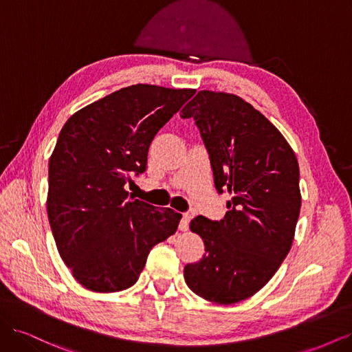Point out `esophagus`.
<instances>
[{"label": "esophagus", "mask_w": 352, "mask_h": 352, "mask_svg": "<svg viewBox=\"0 0 352 352\" xmlns=\"http://www.w3.org/2000/svg\"><path fill=\"white\" fill-rule=\"evenodd\" d=\"M189 221H190V216L189 214H184L182 219H180L179 229L182 230V232H186L189 229Z\"/></svg>", "instance_id": "1"}]
</instances>
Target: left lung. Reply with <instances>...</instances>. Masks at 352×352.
Returning a JSON list of instances; mask_svg holds the SVG:
<instances>
[{
  "label": "left lung",
  "mask_w": 352,
  "mask_h": 352,
  "mask_svg": "<svg viewBox=\"0 0 352 352\" xmlns=\"http://www.w3.org/2000/svg\"><path fill=\"white\" fill-rule=\"evenodd\" d=\"M180 116L198 126L219 194L232 195L220 221H190L206 254L185 265V280L207 301L235 304L258 292L292 247L301 208L298 160L283 135L238 95L199 91Z\"/></svg>",
  "instance_id": "8db88e82"
}]
</instances>
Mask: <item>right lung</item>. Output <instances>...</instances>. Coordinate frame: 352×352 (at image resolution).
Returning <instances> with one entry per match:
<instances>
[{"instance_id": "1", "label": "right lung", "mask_w": 352, "mask_h": 352, "mask_svg": "<svg viewBox=\"0 0 352 352\" xmlns=\"http://www.w3.org/2000/svg\"><path fill=\"white\" fill-rule=\"evenodd\" d=\"M194 95L138 83L74 113L48 164L47 211L73 278L94 292L136 283L154 245L182 214L135 199L124 189L146 168L154 136Z\"/></svg>"}]
</instances>
